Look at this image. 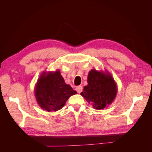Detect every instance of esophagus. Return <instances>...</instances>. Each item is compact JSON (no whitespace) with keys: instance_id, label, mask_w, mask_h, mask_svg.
I'll use <instances>...</instances> for the list:
<instances>
[{"instance_id":"1","label":"esophagus","mask_w":152,"mask_h":152,"mask_svg":"<svg viewBox=\"0 0 152 152\" xmlns=\"http://www.w3.org/2000/svg\"><path fill=\"white\" fill-rule=\"evenodd\" d=\"M82 86H77V87H76V91H77V92L78 93H80L82 91Z\"/></svg>"}]
</instances>
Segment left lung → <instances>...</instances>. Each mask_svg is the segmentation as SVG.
Instances as JSON below:
<instances>
[{
    "instance_id": "8db88e82",
    "label": "left lung",
    "mask_w": 152,
    "mask_h": 152,
    "mask_svg": "<svg viewBox=\"0 0 152 152\" xmlns=\"http://www.w3.org/2000/svg\"><path fill=\"white\" fill-rule=\"evenodd\" d=\"M87 83L80 94L94 108L102 110L107 108L115 98L117 86L108 71L104 72L92 69L87 76Z\"/></svg>"
}]
</instances>
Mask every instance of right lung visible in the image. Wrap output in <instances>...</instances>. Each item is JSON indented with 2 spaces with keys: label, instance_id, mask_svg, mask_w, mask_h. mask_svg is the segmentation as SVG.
Masks as SVG:
<instances>
[{
  "label": "right lung",
  "instance_id": "obj_1",
  "mask_svg": "<svg viewBox=\"0 0 152 152\" xmlns=\"http://www.w3.org/2000/svg\"><path fill=\"white\" fill-rule=\"evenodd\" d=\"M34 93L39 107L48 112H56L62 108L71 96L77 94L65 83L60 72H44L35 85Z\"/></svg>",
  "mask_w": 152,
  "mask_h": 152
}]
</instances>
